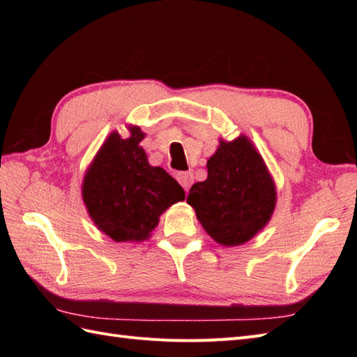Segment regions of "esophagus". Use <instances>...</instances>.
Returning a JSON list of instances; mask_svg holds the SVG:
<instances>
[{
  "label": "esophagus",
  "mask_w": 357,
  "mask_h": 357,
  "mask_svg": "<svg viewBox=\"0 0 357 357\" xmlns=\"http://www.w3.org/2000/svg\"><path fill=\"white\" fill-rule=\"evenodd\" d=\"M176 178H177V181L180 183V185L183 186V189H185V190L190 189L192 183H193V174H192V172H185V171L177 172Z\"/></svg>",
  "instance_id": "esophagus-1"
}]
</instances>
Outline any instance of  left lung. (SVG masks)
Here are the masks:
<instances>
[{
	"mask_svg": "<svg viewBox=\"0 0 357 357\" xmlns=\"http://www.w3.org/2000/svg\"><path fill=\"white\" fill-rule=\"evenodd\" d=\"M207 180L195 183L188 204L211 238L225 247L250 241L271 220L277 189L250 138L220 139L207 160Z\"/></svg>",
	"mask_w": 357,
	"mask_h": 357,
	"instance_id": "1",
	"label": "left lung"
}]
</instances>
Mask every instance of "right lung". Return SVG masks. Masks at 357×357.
<instances>
[{
    "label": "right lung",
    "instance_id": "add662e5",
    "mask_svg": "<svg viewBox=\"0 0 357 357\" xmlns=\"http://www.w3.org/2000/svg\"><path fill=\"white\" fill-rule=\"evenodd\" d=\"M107 137L84 172L82 197L96 228L116 243L147 240L160 214L185 199V190L160 167L149 164L139 146L144 132L128 126Z\"/></svg>",
    "mask_w": 357,
    "mask_h": 357
}]
</instances>
